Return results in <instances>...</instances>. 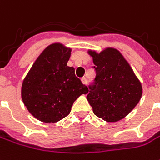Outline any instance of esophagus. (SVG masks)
Instances as JSON below:
<instances>
[{
	"mask_svg": "<svg viewBox=\"0 0 160 160\" xmlns=\"http://www.w3.org/2000/svg\"><path fill=\"white\" fill-rule=\"evenodd\" d=\"M81 82L85 85V84H87V79H86L85 77H83L82 79H81Z\"/></svg>",
	"mask_w": 160,
	"mask_h": 160,
	"instance_id": "1",
	"label": "esophagus"
}]
</instances>
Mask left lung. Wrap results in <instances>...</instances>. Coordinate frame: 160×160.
Instances as JSON below:
<instances>
[{"label": "left lung", "mask_w": 160, "mask_h": 160, "mask_svg": "<svg viewBox=\"0 0 160 160\" xmlns=\"http://www.w3.org/2000/svg\"><path fill=\"white\" fill-rule=\"evenodd\" d=\"M97 76L87 99L95 115L107 122L125 118L139 102L142 88L128 62L118 49L88 50Z\"/></svg>", "instance_id": "1"}]
</instances>
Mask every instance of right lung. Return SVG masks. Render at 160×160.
I'll use <instances>...</instances> for the list:
<instances>
[{"mask_svg":"<svg viewBox=\"0 0 160 160\" xmlns=\"http://www.w3.org/2000/svg\"><path fill=\"white\" fill-rule=\"evenodd\" d=\"M72 49L61 43L48 46L23 80L21 97L28 112L45 123L66 117L74 101L88 94V87L67 66Z\"/></svg>","mask_w":160,"mask_h":160,"instance_id":"obj_1","label":"right lung"}]
</instances>
